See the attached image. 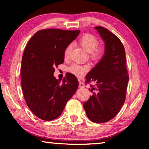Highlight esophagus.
Masks as SVG:
<instances>
[{
    "mask_svg": "<svg viewBox=\"0 0 149 149\" xmlns=\"http://www.w3.org/2000/svg\"><path fill=\"white\" fill-rule=\"evenodd\" d=\"M79 88H84V87H85V85L84 84V83H83L81 81L79 80Z\"/></svg>",
    "mask_w": 149,
    "mask_h": 149,
    "instance_id": "esophagus-1",
    "label": "esophagus"
}]
</instances>
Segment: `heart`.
Masks as SVG:
<instances>
[{"mask_svg":"<svg viewBox=\"0 0 149 149\" xmlns=\"http://www.w3.org/2000/svg\"><path fill=\"white\" fill-rule=\"evenodd\" d=\"M79 42L85 50H86L88 52H91V58L93 60L99 61L104 56V49L102 47H97L98 45V39L94 35L91 34L83 35L79 39ZM72 47V44H70L65 48L64 51V57L65 58L69 56ZM88 69H89L88 65L74 64L68 68V70L75 76L80 77H82L87 72Z\"/></svg>","mask_w":149,"mask_h":149,"instance_id":"b5f03b06","label":"heart"}]
</instances>
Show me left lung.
Wrapping results in <instances>:
<instances>
[{"label": "left lung", "mask_w": 149, "mask_h": 149, "mask_svg": "<svg viewBox=\"0 0 149 149\" xmlns=\"http://www.w3.org/2000/svg\"><path fill=\"white\" fill-rule=\"evenodd\" d=\"M95 29L104 42V54L88 73L86 82H93V95L84 104L89 119L95 123L112 120L125 102L129 76L126 69L125 52L117 36L104 27Z\"/></svg>", "instance_id": "8db88e82"}]
</instances>
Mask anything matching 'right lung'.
Here are the masks:
<instances>
[{
	"mask_svg": "<svg viewBox=\"0 0 149 149\" xmlns=\"http://www.w3.org/2000/svg\"><path fill=\"white\" fill-rule=\"evenodd\" d=\"M79 32L60 29L40 30L25 48L21 68L22 91L29 109L42 120L58 118L77 89L79 82L74 75L66 74L60 83L53 74L54 68L64 62L65 48Z\"/></svg>",
	"mask_w": 149,
	"mask_h": 149,
	"instance_id": "add662e5",
	"label": "right lung"
}]
</instances>
